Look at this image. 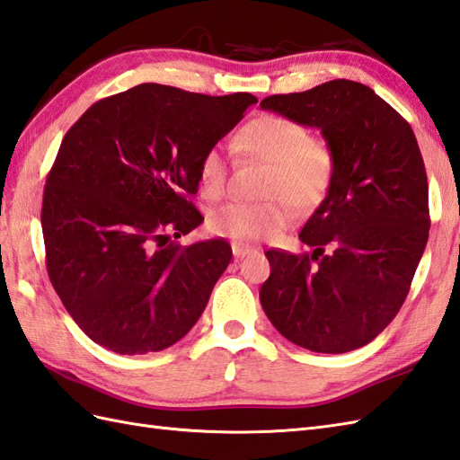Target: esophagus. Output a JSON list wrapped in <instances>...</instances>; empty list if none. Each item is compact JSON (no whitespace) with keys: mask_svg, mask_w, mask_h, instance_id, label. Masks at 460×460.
Instances as JSON below:
<instances>
[{"mask_svg":"<svg viewBox=\"0 0 460 460\" xmlns=\"http://www.w3.org/2000/svg\"><path fill=\"white\" fill-rule=\"evenodd\" d=\"M231 249H233V256L234 259H244V256H249V254H252V252H256L254 249H251V247H247V244H241V243H233L231 244Z\"/></svg>","mask_w":460,"mask_h":460,"instance_id":"esophagus-1","label":"esophagus"}]
</instances>
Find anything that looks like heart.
Wrapping results in <instances>:
<instances>
[{"instance_id":"obj_1","label":"heart","mask_w":460,"mask_h":460,"mask_svg":"<svg viewBox=\"0 0 460 460\" xmlns=\"http://www.w3.org/2000/svg\"><path fill=\"white\" fill-rule=\"evenodd\" d=\"M239 146L244 155L270 164L262 204L233 201L211 213L208 227L217 237L241 243L274 239L290 229L297 208L309 211L325 199L333 184L335 156L323 138L309 137L307 129L286 115L266 113L243 127ZM199 191L206 199L226 194L229 164L219 146L199 160Z\"/></svg>"}]
</instances>
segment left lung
Here are the masks:
<instances>
[{
  "label": "left lung",
  "mask_w": 460,
  "mask_h": 460,
  "mask_svg": "<svg viewBox=\"0 0 460 460\" xmlns=\"http://www.w3.org/2000/svg\"><path fill=\"white\" fill-rule=\"evenodd\" d=\"M262 110L317 127L335 156L325 199L300 239L314 251H266L261 304L297 347L349 352L388 327L429 239V188L410 123L352 80L269 95Z\"/></svg>",
  "instance_id": "8db88e82"
}]
</instances>
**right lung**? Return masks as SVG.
Instances as JSON below:
<instances>
[{
  "instance_id": "right-lung-1",
  "label": "right lung",
  "mask_w": 460,
  "mask_h": 460,
  "mask_svg": "<svg viewBox=\"0 0 460 460\" xmlns=\"http://www.w3.org/2000/svg\"><path fill=\"white\" fill-rule=\"evenodd\" d=\"M252 93L141 84L95 102L64 135L42 194L47 270L74 322L119 355L163 350L196 325L231 247L174 239L204 217L199 160Z\"/></svg>"
}]
</instances>
